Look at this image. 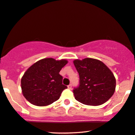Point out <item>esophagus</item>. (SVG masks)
I'll return each instance as SVG.
<instances>
[{
  "label": "esophagus",
  "mask_w": 135,
  "mask_h": 135,
  "mask_svg": "<svg viewBox=\"0 0 135 135\" xmlns=\"http://www.w3.org/2000/svg\"><path fill=\"white\" fill-rule=\"evenodd\" d=\"M68 88H69V89H71V88H72V85H71V84H70L69 86H68Z\"/></svg>",
  "instance_id": "34e87169"
}]
</instances>
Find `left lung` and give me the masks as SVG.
<instances>
[{
	"label": "left lung",
	"mask_w": 135,
	"mask_h": 135,
	"mask_svg": "<svg viewBox=\"0 0 135 135\" xmlns=\"http://www.w3.org/2000/svg\"><path fill=\"white\" fill-rule=\"evenodd\" d=\"M80 84L73 90L75 99L89 105L107 102L115 90L116 80L110 69L100 60L92 58L73 60Z\"/></svg>",
	"instance_id": "left-lung-1"
}]
</instances>
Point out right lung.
<instances>
[{
  "mask_svg": "<svg viewBox=\"0 0 135 135\" xmlns=\"http://www.w3.org/2000/svg\"><path fill=\"white\" fill-rule=\"evenodd\" d=\"M67 63L65 59L46 58L32 65L21 80V91L26 99L36 106H46L58 100L67 88L59 74Z\"/></svg>",
  "mask_w": 135,
  "mask_h": 135,
  "instance_id": "add662e5",
  "label": "right lung"
}]
</instances>
